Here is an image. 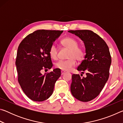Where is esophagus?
Instances as JSON below:
<instances>
[{
  "mask_svg": "<svg viewBox=\"0 0 123 123\" xmlns=\"http://www.w3.org/2000/svg\"><path fill=\"white\" fill-rule=\"evenodd\" d=\"M66 73V72L63 71V70H61V75H63Z\"/></svg>",
  "mask_w": 123,
  "mask_h": 123,
  "instance_id": "1",
  "label": "esophagus"
}]
</instances>
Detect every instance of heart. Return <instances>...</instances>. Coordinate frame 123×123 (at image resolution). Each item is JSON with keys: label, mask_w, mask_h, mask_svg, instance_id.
Masks as SVG:
<instances>
[{"label": "heart", "mask_w": 123, "mask_h": 123, "mask_svg": "<svg viewBox=\"0 0 123 123\" xmlns=\"http://www.w3.org/2000/svg\"><path fill=\"white\" fill-rule=\"evenodd\" d=\"M60 43L66 48L69 50L66 60H60L55 64V67L63 71H69L75 65L76 60L82 61L85 56V51L82 47L78 46V43L76 39L70 37H67L62 39ZM49 55L51 59H56L57 56V50L54 45L49 49Z\"/></svg>", "instance_id": "b5f03b06"}]
</instances>
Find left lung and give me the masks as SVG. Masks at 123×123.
<instances>
[{
	"instance_id": "left-lung-1",
	"label": "left lung",
	"mask_w": 123,
	"mask_h": 123,
	"mask_svg": "<svg viewBox=\"0 0 123 123\" xmlns=\"http://www.w3.org/2000/svg\"><path fill=\"white\" fill-rule=\"evenodd\" d=\"M84 42L86 55L77 70L86 72L85 77L72 75L70 91L72 95L81 101L87 102L95 98L102 89L110 74L111 56L109 48L104 39L92 31L69 30Z\"/></svg>"
}]
</instances>
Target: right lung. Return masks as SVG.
Segmentation results:
<instances>
[{
	"instance_id": "obj_1",
	"label": "right lung",
	"mask_w": 123,
	"mask_h": 123,
	"mask_svg": "<svg viewBox=\"0 0 123 123\" xmlns=\"http://www.w3.org/2000/svg\"><path fill=\"white\" fill-rule=\"evenodd\" d=\"M63 31L36 30L25 37L19 45L16 60L18 81L24 93L33 101L48 99L61 76L58 68L44 75L41 72L53 67L49 49Z\"/></svg>"
}]
</instances>
